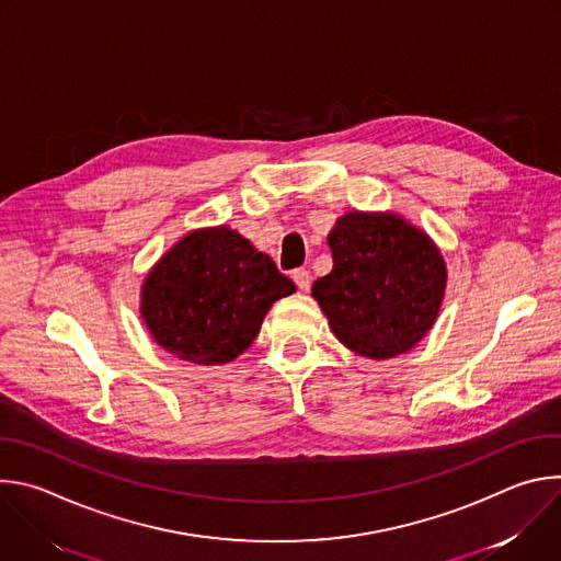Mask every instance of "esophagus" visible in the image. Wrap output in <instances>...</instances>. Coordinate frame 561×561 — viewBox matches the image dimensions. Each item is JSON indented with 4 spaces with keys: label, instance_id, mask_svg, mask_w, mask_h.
<instances>
[{
    "label": "esophagus",
    "instance_id": "1",
    "mask_svg": "<svg viewBox=\"0 0 561 561\" xmlns=\"http://www.w3.org/2000/svg\"><path fill=\"white\" fill-rule=\"evenodd\" d=\"M293 279H295V284H297V288L299 290H308L310 288V273L306 271V268H297V271H293Z\"/></svg>",
    "mask_w": 561,
    "mask_h": 561
}]
</instances>
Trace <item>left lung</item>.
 Segmentation results:
<instances>
[{
    "label": "left lung",
    "instance_id": "1",
    "mask_svg": "<svg viewBox=\"0 0 561 561\" xmlns=\"http://www.w3.org/2000/svg\"><path fill=\"white\" fill-rule=\"evenodd\" d=\"M333 271L312 297L337 340L370 359L411 351L435 324L446 264L433 239L394 213L353 210L329 234Z\"/></svg>",
    "mask_w": 561,
    "mask_h": 561
}]
</instances>
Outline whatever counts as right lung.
Wrapping results in <instances>:
<instances>
[{"mask_svg":"<svg viewBox=\"0 0 561 561\" xmlns=\"http://www.w3.org/2000/svg\"><path fill=\"white\" fill-rule=\"evenodd\" d=\"M295 293L275 262L228 226L199 228L167 251L141 284L152 340L184 362L215 366L242 355L271 306Z\"/></svg>","mask_w":561,"mask_h":561,"instance_id":"1","label":"right lung"}]
</instances>
